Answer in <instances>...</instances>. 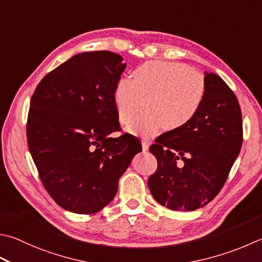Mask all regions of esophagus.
I'll list each match as a JSON object with an SVG mask.
<instances>
[{"label":"esophagus","mask_w":262,"mask_h":262,"mask_svg":"<svg viewBox=\"0 0 262 262\" xmlns=\"http://www.w3.org/2000/svg\"><path fill=\"white\" fill-rule=\"evenodd\" d=\"M148 146H150V141L146 140V138H143L142 140V148L143 151H147Z\"/></svg>","instance_id":"esophagus-1"}]
</instances>
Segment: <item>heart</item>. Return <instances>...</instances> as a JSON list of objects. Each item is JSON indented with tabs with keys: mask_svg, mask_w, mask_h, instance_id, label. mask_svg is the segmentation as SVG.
<instances>
[{
	"mask_svg": "<svg viewBox=\"0 0 262 262\" xmlns=\"http://www.w3.org/2000/svg\"><path fill=\"white\" fill-rule=\"evenodd\" d=\"M207 93L204 76L177 62L152 61L133 73V79H120L115 89V105L121 125L150 136L162 125L166 130H177L194 119Z\"/></svg>",
	"mask_w": 262,
	"mask_h": 262,
	"instance_id": "b5f03b06",
	"label": "heart"
}]
</instances>
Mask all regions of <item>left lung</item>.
I'll use <instances>...</instances> for the list:
<instances>
[{
  "label": "left lung",
  "instance_id": "left-lung-1",
  "mask_svg": "<svg viewBox=\"0 0 262 262\" xmlns=\"http://www.w3.org/2000/svg\"><path fill=\"white\" fill-rule=\"evenodd\" d=\"M204 75L207 93L198 115L150 146L158 169L148 177V188L158 203L175 211H193L212 201L242 147L236 96L218 75Z\"/></svg>",
  "mask_w": 262,
  "mask_h": 262
}]
</instances>
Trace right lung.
Masks as SVG:
<instances>
[{
  "label": "right lung",
  "instance_id": "obj_1",
  "mask_svg": "<svg viewBox=\"0 0 262 262\" xmlns=\"http://www.w3.org/2000/svg\"><path fill=\"white\" fill-rule=\"evenodd\" d=\"M122 60L110 51L76 54L46 75L30 100L29 152L46 191L70 212L107 206L142 151L130 134L110 137L120 129L114 95Z\"/></svg>",
  "mask_w": 262,
  "mask_h": 262
}]
</instances>
